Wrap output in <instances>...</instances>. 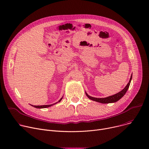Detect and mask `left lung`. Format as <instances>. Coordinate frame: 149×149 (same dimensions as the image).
Instances as JSON below:
<instances>
[{
    "label": "left lung",
    "instance_id": "left-lung-1",
    "mask_svg": "<svg viewBox=\"0 0 149 149\" xmlns=\"http://www.w3.org/2000/svg\"><path fill=\"white\" fill-rule=\"evenodd\" d=\"M132 79V75H131L130 80H129V82L127 83V84L126 85V86L121 91L119 92L118 93H116V94H115V95H113L109 96V97H107L103 98H95V97H91V96H89V95L88 94V93H87L86 92V96H87L89 99H91V100L95 101H97V102L101 103H104V104H105V103H112L116 102V101H118L119 100H120V99L125 95V93H126L127 89H128L129 88V86H130V84Z\"/></svg>",
    "mask_w": 149,
    "mask_h": 149
}]
</instances>
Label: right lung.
<instances>
[{
    "label": "right lung",
    "mask_w": 149,
    "mask_h": 149,
    "mask_svg": "<svg viewBox=\"0 0 149 149\" xmlns=\"http://www.w3.org/2000/svg\"><path fill=\"white\" fill-rule=\"evenodd\" d=\"M62 98H63V97L60 98V100L58 101V102H57V103H54V104H49V105H43V106H33V105H32V106H33V107H36V108H38V109H42V108H46V107H50V106H52V105H54V104H56V103H58V102H60L61 101V100H62Z\"/></svg>",
    "instance_id": "add662e5"
}]
</instances>
